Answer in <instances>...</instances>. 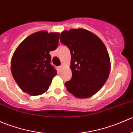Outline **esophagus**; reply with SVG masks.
Returning a JSON list of instances; mask_svg holds the SVG:
<instances>
[{
  "instance_id": "obj_1",
  "label": "esophagus",
  "mask_w": 133,
  "mask_h": 133,
  "mask_svg": "<svg viewBox=\"0 0 133 133\" xmlns=\"http://www.w3.org/2000/svg\"><path fill=\"white\" fill-rule=\"evenodd\" d=\"M64 64H61V65L59 66V69L61 70V69H62L63 68H64Z\"/></svg>"
}]
</instances>
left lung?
<instances>
[{"label": "left lung", "instance_id": "1", "mask_svg": "<svg viewBox=\"0 0 133 133\" xmlns=\"http://www.w3.org/2000/svg\"><path fill=\"white\" fill-rule=\"evenodd\" d=\"M60 40L71 52L72 78L65 83L68 91L79 99L94 96L106 83L111 69L104 44L96 34L84 29L64 30Z\"/></svg>", "mask_w": 133, "mask_h": 133}]
</instances>
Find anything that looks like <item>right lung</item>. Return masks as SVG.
Here are the masks:
<instances>
[{
  "mask_svg": "<svg viewBox=\"0 0 133 133\" xmlns=\"http://www.w3.org/2000/svg\"><path fill=\"white\" fill-rule=\"evenodd\" d=\"M58 32L39 31L28 36L16 49L11 70L19 87L30 96H39L48 90L57 71L51 65L50 51L58 46Z\"/></svg>",
  "mask_w": 133,
  "mask_h": 133,
  "instance_id": "add662e5",
  "label": "right lung"
}]
</instances>
